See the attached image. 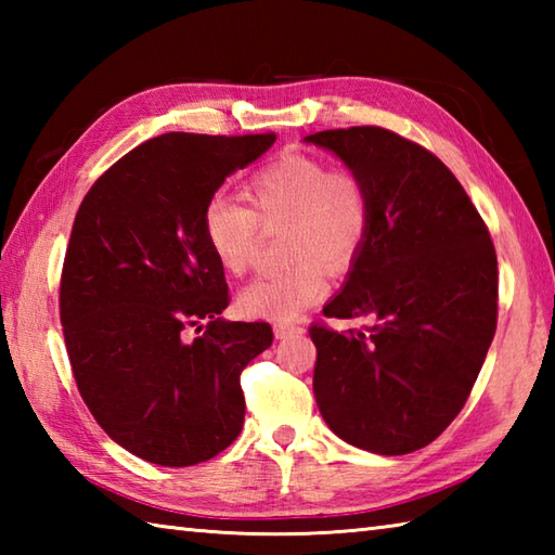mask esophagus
<instances>
[{
    "mask_svg": "<svg viewBox=\"0 0 555 555\" xmlns=\"http://www.w3.org/2000/svg\"><path fill=\"white\" fill-rule=\"evenodd\" d=\"M305 332L302 326H298V324H276L274 326V336L276 338H296V336H300Z\"/></svg>",
    "mask_w": 555,
    "mask_h": 555,
    "instance_id": "obj_1",
    "label": "esophagus"
}]
</instances>
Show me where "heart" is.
Wrapping results in <instances>:
<instances>
[{"mask_svg": "<svg viewBox=\"0 0 555 555\" xmlns=\"http://www.w3.org/2000/svg\"><path fill=\"white\" fill-rule=\"evenodd\" d=\"M243 195L250 207L229 197H215L205 207V241L229 274L243 276L255 267L259 223H286L284 257L293 262L247 286L238 308L259 320H296L326 296L324 264L348 269L367 241V188L352 169H332L320 157L286 152L253 173Z\"/></svg>", "mask_w": 555, "mask_h": 555, "instance_id": "heart-1", "label": "heart"}]
</instances>
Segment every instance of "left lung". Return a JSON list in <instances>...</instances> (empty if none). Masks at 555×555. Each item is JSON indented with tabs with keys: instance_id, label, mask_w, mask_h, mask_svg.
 Segmentation results:
<instances>
[{
	"instance_id": "left-lung-1",
	"label": "left lung",
	"mask_w": 555,
	"mask_h": 555,
	"mask_svg": "<svg viewBox=\"0 0 555 555\" xmlns=\"http://www.w3.org/2000/svg\"><path fill=\"white\" fill-rule=\"evenodd\" d=\"M370 193L372 227L324 317H374L367 332L314 322V398L340 439L379 455L429 446L463 410L499 320V262L485 219L446 164L379 126L320 131Z\"/></svg>"
}]
</instances>
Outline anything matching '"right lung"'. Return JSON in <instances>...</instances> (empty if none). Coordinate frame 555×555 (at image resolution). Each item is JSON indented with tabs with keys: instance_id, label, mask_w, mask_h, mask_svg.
Instances as JSON below:
<instances>
[{
	"instance_id": "right-lung-1",
	"label": "right lung",
	"mask_w": 555,
	"mask_h": 555,
	"mask_svg": "<svg viewBox=\"0 0 555 555\" xmlns=\"http://www.w3.org/2000/svg\"><path fill=\"white\" fill-rule=\"evenodd\" d=\"M274 140L164 133L112 164L78 207L59 286L70 370L100 427L147 463H205L243 429L241 372L274 334L219 317L231 298L203 215Z\"/></svg>"
}]
</instances>
